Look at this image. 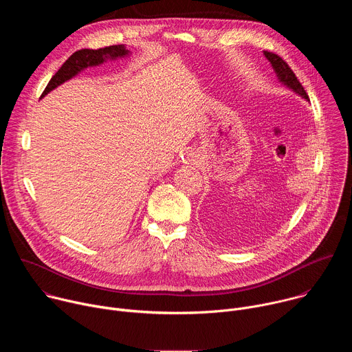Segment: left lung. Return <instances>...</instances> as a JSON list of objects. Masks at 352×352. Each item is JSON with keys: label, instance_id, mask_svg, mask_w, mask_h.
I'll return each instance as SVG.
<instances>
[{"label": "left lung", "instance_id": "8db88e82", "mask_svg": "<svg viewBox=\"0 0 352 352\" xmlns=\"http://www.w3.org/2000/svg\"><path fill=\"white\" fill-rule=\"evenodd\" d=\"M263 53H265L266 58L270 61L272 67L274 68V71H276L278 79H280L284 85H287L289 89H292L294 91H296L298 94H300L302 97L309 98L308 94H307V91H305V89H304V86L300 85V82L296 79V76H295V74L292 72V69L288 67V64H287L280 56H277V54H274V53H272V52H263Z\"/></svg>", "mask_w": 352, "mask_h": 352}]
</instances>
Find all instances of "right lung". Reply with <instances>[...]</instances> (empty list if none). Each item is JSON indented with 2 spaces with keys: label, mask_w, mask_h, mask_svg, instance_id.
Segmentation results:
<instances>
[{
  "label": "right lung",
  "mask_w": 352,
  "mask_h": 352,
  "mask_svg": "<svg viewBox=\"0 0 352 352\" xmlns=\"http://www.w3.org/2000/svg\"><path fill=\"white\" fill-rule=\"evenodd\" d=\"M126 54H128V50H125L124 45H109V47L97 48V50H90V48L78 50V52H75L61 65V68L54 74V76L50 79L48 85L45 86L44 91L41 94V97L45 96L48 91H52L58 85H61L65 80H68L72 76H75L83 68L102 64L107 57L117 58V57H124Z\"/></svg>",
  "instance_id": "right-lung-1"
}]
</instances>
